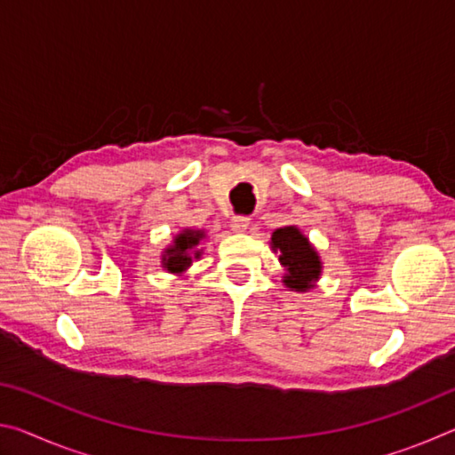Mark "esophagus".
<instances>
[{
  "label": "esophagus",
  "mask_w": 455,
  "mask_h": 455,
  "mask_svg": "<svg viewBox=\"0 0 455 455\" xmlns=\"http://www.w3.org/2000/svg\"><path fill=\"white\" fill-rule=\"evenodd\" d=\"M251 225V219L244 217V214H236V217L230 219V228L235 230V233H244L246 228Z\"/></svg>",
  "instance_id": "34e87169"
}]
</instances>
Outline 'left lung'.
<instances>
[{
	"label": "left lung",
	"instance_id": "obj_1",
	"mask_svg": "<svg viewBox=\"0 0 455 455\" xmlns=\"http://www.w3.org/2000/svg\"><path fill=\"white\" fill-rule=\"evenodd\" d=\"M273 251L284 267V284L292 291H307L319 279L321 260L297 227L276 228L271 238Z\"/></svg>",
	"mask_w": 455,
	"mask_h": 455
}]
</instances>
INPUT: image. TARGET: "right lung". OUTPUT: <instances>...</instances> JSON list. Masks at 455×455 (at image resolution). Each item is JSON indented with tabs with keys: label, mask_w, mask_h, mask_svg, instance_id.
I'll return each mask as SVG.
<instances>
[{
	"label": "right lung",
	"mask_w": 455,
	"mask_h": 455,
	"mask_svg": "<svg viewBox=\"0 0 455 455\" xmlns=\"http://www.w3.org/2000/svg\"><path fill=\"white\" fill-rule=\"evenodd\" d=\"M203 233L200 230H184L179 236L174 238V244L171 249H166V255L163 259L164 268L171 273H182L184 268L190 267L192 257L190 251L198 244ZM195 257H200V251H195Z\"/></svg>",
	"instance_id": "obj_1"
}]
</instances>
